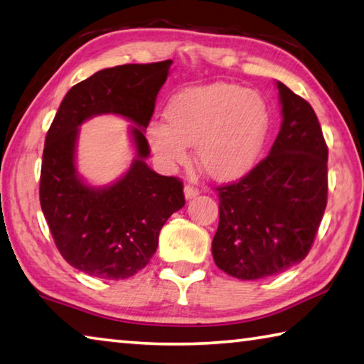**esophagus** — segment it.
<instances>
[{"label": "esophagus", "instance_id": "esophagus-1", "mask_svg": "<svg viewBox=\"0 0 364 364\" xmlns=\"http://www.w3.org/2000/svg\"><path fill=\"white\" fill-rule=\"evenodd\" d=\"M200 192H198V188L196 187H193V186H190V183H187L186 187H183V195H186V198L187 200H192V198H195L196 195H198Z\"/></svg>", "mask_w": 364, "mask_h": 364}]
</instances>
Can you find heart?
I'll return each mask as SVG.
<instances>
[{"instance_id": "obj_1", "label": "heart", "mask_w": 364, "mask_h": 364, "mask_svg": "<svg viewBox=\"0 0 364 364\" xmlns=\"http://www.w3.org/2000/svg\"><path fill=\"white\" fill-rule=\"evenodd\" d=\"M164 122L146 129L150 146L164 166L183 164L195 145L196 163L216 181H234L253 168L267 130L264 100L234 83L190 87L172 97Z\"/></svg>"}]
</instances>
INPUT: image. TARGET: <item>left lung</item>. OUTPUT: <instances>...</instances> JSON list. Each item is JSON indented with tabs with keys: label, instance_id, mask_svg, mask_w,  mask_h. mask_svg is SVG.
<instances>
[{
	"label": "left lung",
	"instance_id": "1",
	"mask_svg": "<svg viewBox=\"0 0 364 364\" xmlns=\"http://www.w3.org/2000/svg\"><path fill=\"white\" fill-rule=\"evenodd\" d=\"M282 124L267 156L240 181L219 187L214 263L255 281L300 263L327 205V145L306 100L277 82Z\"/></svg>",
	"mask_w": 364,
	"mask_h": 364
}]
</instances>
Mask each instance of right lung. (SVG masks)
Listing matches in <instances>:
<instances>
[{"label": "right lung", "instance_id": "obj_1", "mask_svg": "<svg viewBox=\"0 0 364 364\" xmlns=\"http://www.w3.org/2000/svg\"><path fill=\"white\" fill-rule=\"evenodd\" d=\"M172 61L124 64L98 70L65 93L46 134L40 205L55 243L75 269L121 281L150 263L159 230L186 205L182 182L148 168L150 124ZM117 114L136 124V159L111 186L92 188L75 168L78 127L93 115Z\"/></svg>", "mask_w": 364, "mask_h": 364}]
</instances>
